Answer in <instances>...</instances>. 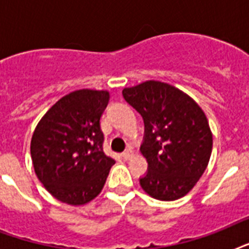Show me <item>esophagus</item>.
Returning a JSON list of instances; mask_svg holds the SVG:
<instances>
[{"instance_id":"obj_1","label":"esophagus","mask_w":249,"mask_h":249,"mask_svg":"<svg viewBox=\"0 0 249 249\" xmlns=\"http://www.w3.org/2000/svg\"><path fill=\"white\" fill-rule=\"evenodd\" d=\"M133 155H134V151H133L132 148H128L126 151H124V152H123V154H121V156H123V159H125V160H129V159H130V158H132Z\"/></svg>"}]
</instances>
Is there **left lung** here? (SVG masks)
I'll return each mask as SVG.
<instances>
[{"instance_id":"1","label":"left lung","mask_w":249,"mask_h":249,"mask_svg":"<svg viewBox=\"0 0 249 249\" xmlns=\"http://www.w3.org/2000/svg\"><path fill=\"white\" fill-rule=\"evenodd\" d=\"M123 97L144 123L141 152L148 169L142 189L158 200L185 196L196 185L212 152V132L203 109L182 90L160 81L125 88Z\"/></svg>"}]
</instances>
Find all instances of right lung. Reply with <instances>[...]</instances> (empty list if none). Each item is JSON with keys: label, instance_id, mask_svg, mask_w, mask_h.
Returning a JSON list of instances; mask_svg holds the SVG:
<instances>
[{"label": "right lung", "instance_id": "obj_1", "mask_svg": "<svg viewBox=\"0 0 249 249\" xmlns=\"http://www.w3.org/2000/svg\"><path fill=\"white\" fill-rule=\"evenodd\" d=\"M106 90L81 89L64 95L45 113L31 141L37 178L58 200L83 205L101 193L115 160L103 151L101 116Z\"/></svg>", "mask_w": 249, "mask_h": 249}]
</instances>
